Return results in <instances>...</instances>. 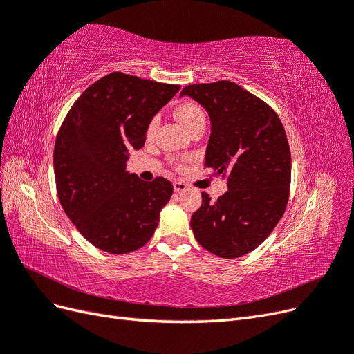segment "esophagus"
<instances>
[{
    "label": "esophagus",
    "mask_w": 354,
    "mask_h": 354,
    "mask_svg": "<svg viewBox=\"0 0 354 354\" xmlns=\"http://www.w3.org/2000/svg\"><path fill=\"white\" fill-rule=\"evenodd\" d=\"M173 187H174V192H185L187 189V185L183 183V181H174Z\"/></svg>",
    "instance_id": "esophagus-1"
}]
</instances>
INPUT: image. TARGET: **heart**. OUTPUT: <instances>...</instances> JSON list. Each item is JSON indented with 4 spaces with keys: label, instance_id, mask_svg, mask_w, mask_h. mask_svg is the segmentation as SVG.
Instances as JSON below:
<instances>
[{
    "label": "heart",
    "instance_id": "1",
    "mask_svg": "<svg viewBox=\"0 0 354 354\" xmlns=\"http://www.w3.org/2000/svg\"><path fill=\"white\" fill-rule=\"evenodd\" d=\"M174 116H176V120L181 125H183L187 131L195 124H198L201 121H205V115H203L202 109L194 102L180 103L177 108L174 109ZM155 128H156V121L153 120L147 127V136H152V133L155 131Z\"/></svg>",
    "mask_w": 354,
    "mask_h": 354
}]
</instances>
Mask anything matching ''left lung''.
I'll return each instance as SVG.
<instances>
[{"mask_svg": "<svg viewBox=\"0 0 354 354\" xmlns=\"http://www.w3.org/2000/svg\"><path fill=\"white\" fill-rule=\"evenodd\" d=\"M208 112L205 167L227 180L216 202L202 194L190 218L196 241L214 255L236 259L254 251L282 218L291 185V152L277 113L232 81L187 85Z\"/></svg>", "mask_w": 354, "mask_h": 354, "instance_id": "1", "label": "left lung"}]
</instances>
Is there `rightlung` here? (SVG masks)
I'll use <instances>...</instances> for the list:
<instances>
[{
    "mask_svg": "<svg viewBox=\"0 0 354 354\" xmlns=\"http://www.w3.org/2000/svg\"><path fill=\"white\" fill-rule=\"evenodd\" d=\"M178 90L112 72L90 85L63 121L55 145L59 201L95 248L127 254L153 236L173 185L128 173V151L143 147L152 118Z\"/></svg>",
    "mask_w": 354,
    "mask_h": 354,
    "instance_id": "add662e5",
    "label": "right lung"
}]
</instances>
